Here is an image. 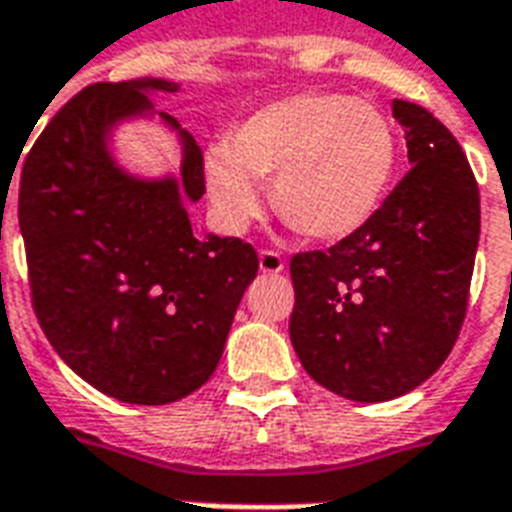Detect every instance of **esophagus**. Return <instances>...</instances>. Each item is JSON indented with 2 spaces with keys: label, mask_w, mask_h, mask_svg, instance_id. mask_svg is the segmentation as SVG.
I'll return each instance as SVG.
<instances>
[{
  "label": "esophagus",
  "mask_w": 512,
  "mask_h": 512,
  "mask_svg": "<svg viewBox=\"0 0 512 512\" xmlns=\"http://www.w3.org/2000/svg\"><path fill=\"white\" fill-rule=\"evenodd\" d=\"M260 271L263 273H281L284 271V260L276 249H263L260 252Z\"/></svg>",
  "instance_id": "obj_1"
}]
</instances>
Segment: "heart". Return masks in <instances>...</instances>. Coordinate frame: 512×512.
<instances>
[{"label":"heart","mask_w":512,"mask_h":512,"mask_svg":"<svg viewBox=\"0 0 512 512\" xmlns=\"http://www.w3.org/2000/svg\"><path fill=\"white\" fill-rule=\"evenodd\" d=\"M398 164V138L380 108L340 92H297L257 108L204 154L212 204L228 228L260 209L271 180L281 220L311 241H342L372 223Z\"/></svg>","instance_id":"b5f03b06"}]
</instances>
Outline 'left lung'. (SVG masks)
I'll return each mask as SVG.
<instances>
[{
  "instance_id": "8db88e82",
  "label": "left lung",
  "mask_w": 512,
  "mask_h": 512,
  "mask_svg": "<svg viewBox=\"0 0 512 512\" xmlns=\"http://www.w3.org/2000/svg\"><path fill=\"white\" fill-rule=\"evenodd\" d=\"M409 172L374 220L289 260V337L305 372L350 401H390L452 353L481 233L476 175L460 143L417 103L393 100Z\"/></svg>"
}]
</instances>
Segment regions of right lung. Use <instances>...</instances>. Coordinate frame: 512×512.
<instances>
[{
    "instance_id": "obj_1",
    "label": "right lung",
    "mask_w": 512,
    "mask_h": 512,
    "mask_svg": "<svg viewBox=\"0 0 512 512\" xmlns=\"http://www.w3.org/2000/svg\"><path fill=\"white\" fill-rule=\"evenodd\" d=\"M146 90L177 84H90L52 116L23 162L18 220L31 303L58 356L116 401L159 406L212 377L260 263L236 236H193L185 201L207 185L188 132L180 183L116 167L108 132L151 111Z\"/></svg>"
}]
</instances>
